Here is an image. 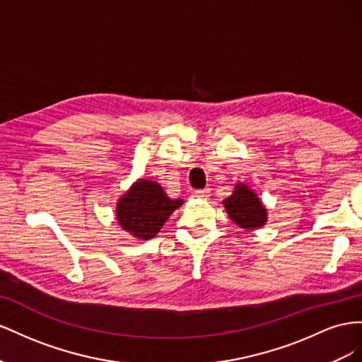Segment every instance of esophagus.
<instances>
[{"label": "esophagus", "mask_w": 362, "mask_h": 362, "mask_svg": "<svg viewBox=\"0 0 362 362\" xmlns=\"http://www.w3.org/2000/svg\"><path fill=\"white\" fill-rule=\"evenodd\" d=\"M209 195H211V189L209 188L194 191V197H197V199H208Z\"/></svg>", "instance_id": "1"}]
</instances>
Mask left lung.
<instances>
[{"mask_svg": "<svg viewBox=\"0 0 362 362\" xmlns=\"http://www.w3.org/2000/svg\"><path fill=\"white\" fill-rule=\"evenodd\" d=\"M223 204L232 221L243 229L253 230L267 223V209L257 195L244 183L236 185L233 194Z\"/></svg>", "mask_w": 362, "mask_h": 362, "instance_id": "8db88e82", "label": "left lung"}]
</instances>
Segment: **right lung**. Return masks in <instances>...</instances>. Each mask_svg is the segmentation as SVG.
I'll return each instance as SVG.
<instances>
[{"label":"right lung","mask_w":362,"mask_h":362,"mask_svg":"<svg viewBox=\"0 0 362 362\" xmlns=\"http://www.w3.org/2000/svg\"><path fill=\"white\" fill-rule=\"evenodd\" d=\"M183 200H171L159 183L139 179L117 203V220L124 230L139 240L154 238Z\"/></svg>","instance_id":"obj_1"}]
</instances>
